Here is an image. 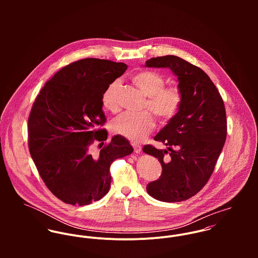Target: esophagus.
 I'll return each instance as SVG.
<instances>
[{
    "mask_svg": "<svg viewBox=\"0 0 258 258\" xmlns=\"http://www.w3.org/2000/svg\"><path fill=\"white\" fill-rule=\"evenodd\" d=\"M132 146L134 148V152L135 153H137V154H139L141 151H142V146L141 145H139V144H132Z\"/></svg>",
    "mask_w": 258,
    "mask_h": 258,
    "instance_id": "34e87169",
    "label": "esophagus"
}]
</instances>
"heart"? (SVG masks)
<instances>
[{
    "label": "heart",
    "mask_w": 258,
    "mask_h": 258,
    "mask_svg": "<svg viewBox=\"0 0 258 258\" xmlns=\"http://www.w3.org/2000/svg\"><path fill=\"white\" fill-rule=\"evenodd\" d=\"M133 83L147 96L145 108L152 111L159 120L166 122L176 116L183 102V94L178 86H165V77L154 71H140L131 76ZM119 81L114 80L102 94L105 109L116 112L118 104L116 92ZM155 126V119L150 111L140 113L124 112L112 122V131L132 141H139L147 136Z\"/></svg>",
    "instance_id": "1"
}]
</instances>
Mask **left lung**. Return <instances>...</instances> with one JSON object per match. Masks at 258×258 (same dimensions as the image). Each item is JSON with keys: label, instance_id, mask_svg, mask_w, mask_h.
Returning <instances> with one entry per match:
<instances>
[{"label": "left lung", "instance_id": "8db88e82", "mask_svg": "<svg viewBox=\"0 0 258 258\" xmlns=\"http://www.w3.org/2000/svg\"><path fill=\"white\" fill-rule=\"evenodd\" d=\"M147 68L170 69L178 77L183 102L174 118L154 137L167 149L145 145L143 152L158 158L161 177L147 185L161 202L177 203L198 194L208 183L226 139L223 100L209 75L175 55L153 57ZM169 152V157L164 154Z\"/></svg>", "mask_w": 258, "mask_h": 258}]
</instances>
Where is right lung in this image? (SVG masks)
I'll use <instances>...</instances> for the list:
<instances>
[{
  "label": "right lung",
  "instance_id": "add662e5",
  "mask_svg": "<svg viewBox=\"0 0 258 258\" xmlns=\"http://www.w3.org/2000/svg\"><path fill=\"white\" fill-rule=\"evenodd\" d=\"M126 70L106 59L74 61L44 84L33 104L30 153L47 188L63 203L85 206L102 199L110 188L112 162L133 152L116 135L97 155L90 153L94 141L103 143L108 135L97 128L106 121L102 94Z\"/></svg>",
  "mask_w": 258,
  "mask_h": 258
}]
</instances>
